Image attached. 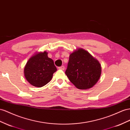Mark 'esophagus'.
Returning a JSON list of instances; mask_svg holds the SVG:
<instances>
[{
	"label": "esophagus",
	"instance_id": "obj_1",
	"mask_svg": "<svg viewBox=\"0 0 130 130\" xmlns=\"http://www.w3.org/2000/svg\"><path fill=\"white\" fill-rule=\"evenodd\" d=\"M64 66H61V67H58V69H61V70H63H63H64Z\"/></svg>",
	"mask_w": 130,
	"mask_h": 130
}]
</instances>
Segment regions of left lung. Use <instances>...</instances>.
I'll return each mask as SVG.
<instances>
[{
	"mask_svg": "<svg viewBox=\"0 0 130 130\" xmlns=\"http://www.w3.org/2000/svg\"><path fill=\"white\" fill-rule=\"evenodd\" d=\"M101 71L99 61L88 51L79 48L70 54L65 73L76 88L86 90L99 81Z\"/></svg>",
	"mask_w": 130,
	"mask_h": 130,
	"instance_id": "obj_1",
	"label": "left lung"
}]
</instances>
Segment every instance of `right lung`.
<instances>
[{"label": "right lung", "instance_id": "obj_1", "mask_svg": "<svg viewBox=\"0 0 130 130\" xmlns=\"http://www.w3.org/2000/svg\"><path fill=\"white\" fill-rule=\"evenodd\" d=\"M46 51L37 52L27 61L24 68L25 78L30 84L41 87L50 82L57 71L54 61L47 56Z\"/></svg>", "mask_w": 130, "mask_h": 130}]
</instances>
